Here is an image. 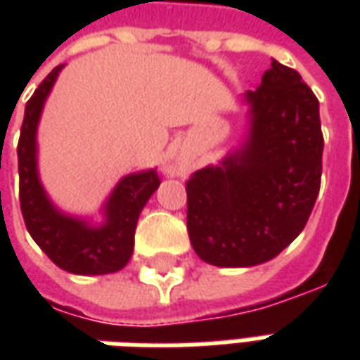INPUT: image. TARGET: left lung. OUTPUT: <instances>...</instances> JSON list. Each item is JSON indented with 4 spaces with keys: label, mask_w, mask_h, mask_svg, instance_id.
<instances>
[{
    "label": "left lung",
    "mask_w": 360,
    "mask_h": 360,
    "mask_svg": "<svg viewBox=\"0 0 360 360\" xmlns=\"http://www.w3.org/2000/svg\"><path fill=\"white\" fill-rule=\"evenodd\" d=\"M245 98V144L187 181L191 245L204 262L226 268L278 257L307 226L322 177L318 98L301 75L271 59Z\"/></svg>",
    "instance_id": "left-lung-1"
}]
</instances>
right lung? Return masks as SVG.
Returning <instances> with one entry per match:
<instances>
[{"mask_svg":"<svg viewBox=\"0 0 360 360\" xmlns=\"http://www.w3.org/2000/svg\"><path fill=\"white\" fill-rule=\"evenodd\" d=\"M61 69L63 65H58L40 82L25 108L17 146L20 212L30 237L53 264L79 276H102L121 270L129 262L139 214L160 187V177L156 169L123 177L103 206L105 221L98 227L65 216L50 202L36 167V129Z\"/></svg>","mask_w":360,"mask_h":360,"instance_id":"add662e5","label":"right lung"}]
</instances>
